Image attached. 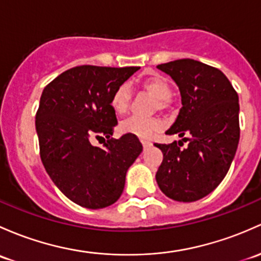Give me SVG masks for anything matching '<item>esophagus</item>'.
I'll list each match as a JSON object with an SVG mask.
<instances>
[{
    "label": "esophagus",
    "mask_w": 261,
    "mask_h": 261,
    "mask_svg": "<svg viewBox=\"0 0 261 261\" xmlns=\"http://www.w3.org/2000/svg\"><path fill=\"white\" fill-rule=\"evenodd\" d=\"M142 142V146H144V149H146V147H149L150 145H151V142L147 141V140H141Z\"/></svg>",
    "instance_id": "34e87169"
}]
</instances>
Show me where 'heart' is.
<instances>
[{
    "mask_svg": "<svg viewBox=\"0 0 261 261\" xmlns=\"http://www.w3.org/2000/svg\"><path fill=\"white\" fill-rule=\"evenodd\" d=\"M140 86L156 100L155 109L166 110L170 105L172 96V86L166 77L161 75H149L140 81ZM130 103V91L126 85H120L110 100V105L116 114H125ZM161 127V123L156 119H141L131 116L121 122V130L125 134H131L141 139H150Z\"/></svg>",
    "mask_w": 261,
    "mask_h": 261,
    "instance_id": "obj_1",
    "label": "heart"
}]
</instances>
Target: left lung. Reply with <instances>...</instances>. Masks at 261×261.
Instances as JSON below:
<instances>
[{
  "label": "left lung",
  "instance_id": "obj_1",
  "mask_svg": "<svg viewBox=\"0 0 261 261\" xmlns=\"http://www.w3.org/2000/svg\"><path fill=\"white\" fill-rule=\"evenodd\" d=\"M176 82L181 103L166 135L182 144H155L164 153L156 172L160 190L175 201L191 202L209 195L229 171L240 138L239 97L219 68L191 59L161 64Z\"/></svg>",
  "mask_w": 261,
  "mask_h": 261
}]
</instances>
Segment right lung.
Masks as SVG:
<instances>
[{"label":"right lung","instance_id":"obj_1","mask_svg":"<svg viewBox=\"0 0 261 261\" xmlns=\"http://www.w3.org/2000/svg\"><path fill=\"white\" fill-rule=\"evenodd\" d=\"M139 68L76 66L43 89L36 114L41 160L60 191L80 206L102 209L116 202L128 167L142 151L138 136L111 138L117 119L110 105L115 90ZM94 137L108 141L97 148Z\"/></svg>","mask_w":261,"mask_h":261}]
</instances>
